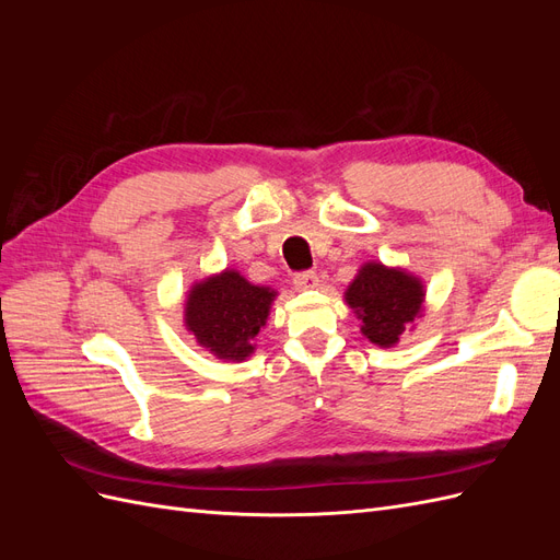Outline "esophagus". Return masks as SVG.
I'll use <instances>...</instances> for the list:
<instances>
[{"mask_svg":"<svg viewBox=\"0 0 560 560\" xmlns=\"http://www.w3.org/2000/svg\"><path fill=\"white\" fill-rule=\"evenodd\" d=\"M319 284V278L315 276V273H299V276H294V287L299 292H308V290H315V287Z\"/></svg>","mask_w":560,"mask_h":560,"instance_id":"obj_1","label":"esophagus"}]
</instances>
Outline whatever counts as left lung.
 I'll return each mask as SVG.
<instances>
[{
	"mask_svg": "<svg viewBox=\"0 0 560 560\" xmlns=\"http://www.w3.org/2000/svg\"><path fill=\"white\" fill-rule=\"evenodd\" d=\"M362 322L360 331L378 348H395L425 313V282L401 266L366 261L343 294Z\"/></svg>",
	"mask_w": 560,
	"mask_h": 560,
	"instance_id": "8db88e82",
	"label": "left lung"
}]
</instances>
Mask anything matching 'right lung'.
<instances>
[{
  "mask_svg": "<svg viewBox=\"0 0 560 560\" xmlns=\"http://www.w3.org/2000/svg\"><path fill=\"white\" fill-rule=\"evenodd\" d=\"M278 292L252 284L241 270L224 268L196 280L184 301V329L222 362H245L257 350Z\"/></svg>",
  "mask_w": 560,
  "mask_h": 560,
  "instance_id": "add662e5",
  "label": "right lung"
}]
</instances>
